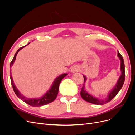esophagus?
I'll use <instances>...</instances> for the list:
<instances>
[{
  "instance_id": "obj_1",
  "label": "esophagus",
  "mask_w": 135,
  "mask_h": 135,
  "mask_svg": "<svg viewBox=\"0 0 135 135\" xmlns=\"http://www.w3.org/2000/svg\"><path fill=\"white\" fill-rule=\"evenodd\" d=\"M79 71V68L76 66H74L73 67H72L71 69V73H75Z\"/></svg>"
}]
</instances>
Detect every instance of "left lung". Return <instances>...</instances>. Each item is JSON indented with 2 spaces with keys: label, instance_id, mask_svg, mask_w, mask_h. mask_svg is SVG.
Masks as SVG:
<instances>
[{
  "label": "left lung",
  "instance_id": "8db88e82",
  "mask_svg": "<svg viewBox=\"0 0 135 135\" xmlns=\"http://www.w3.org/2000/svg\"><path fill=\"white\" fill-rule=\"evenodd\" d=\"M118 57L120 60V70L121 71V75L119 76V79H118L117 82L115 84V86L113 87L111 91L109 92L108 93V96L104 99H99L93 96L92 95H90L87 91H85V82L86 81L87 78L84 75H83L84 77V85L83 87L81 88V90L80 91V96L82 97V99L89 103L96 104V105H104L107 104L110 101H111L113 98L115 97L119 91L120 90L122 87H123V85L124 82L125 80V71H124V60L123 59V57L120 54V53L118 51Z\"/></svg>",
  "mask_w": 135,
  "mask_h": 135
}]
</instances>
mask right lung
<instances>
[{"label":"right lung","instance_id":"obj_1","mask_svg":"<svg viewBox=\"0 0 135 135\" xmlns=\"http://www.w3.org/2000/svg\"><path fill=\"white\" fill-rule=\"evenodd\" d=\"M29 43H28V44H27V45H26V46L20 48L17 50V51L16 52L13 57V60H12L11 62L10 68L12 66V65H13V64L15 62L16 56H17L18 52L20 50H22L23 48L27 46L28 44H29ZM68 74H66V73H64V74H62L58 77H57L55 79L54 82H53L52 85H51L50 88L48 89V91H47V92L45 93L43 96L40 97L39 98H32V99H30V98L26 97L25 96L22 95L21 93V92L18 91L17 88L16 87V85L14 83V81L13 80V78H12V76L11 75H10V78H11V84L12 85V87H13V91L16 93V95H17V96L19 98V99H21L23 102H25V103L31 106V107H41V106H43L45 105H47L49 103H52V101H54L56 99V98L57 96V94L59 92V85L61 81L64 78L65 76H66Z\"/></svg>","mask_w":135,"mask_h":135}]
</instances>
